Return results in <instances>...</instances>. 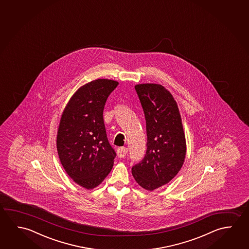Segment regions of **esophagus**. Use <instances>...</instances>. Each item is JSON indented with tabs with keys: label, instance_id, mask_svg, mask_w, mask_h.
<instances>
[{
	"label": "esophagus",
	"instance_id": "obj_1",
	"mask_svg": "<svg viewBox=\"0 0 249 249\" xmlns=\"http://www.w3.org/2000/svg\"><path fill=\"white\" fill-rule=\"evenodd\" d=\"M127 154V148L126 147H119L117 149V155L120 158H124Z\"/></svg>",
	"mask_w": 249,
	"mask_h": 249
}]
</instances>
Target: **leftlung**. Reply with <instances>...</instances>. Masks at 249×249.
Segmentation results:
<instances>
[{
	"instance_id": "8db88e82",
	"label": "left lung",
	"mask_w": 249,
	"mask_h": 249,
	"mask_svg": "<svg viewBox=\"0 0 249 249\" xmlns=\"http://www.w3.org/2000/svg\"><path fill=\"white\" fill-rule=\"evenodd\" d=\"M135 88L146 119L147 147L132 175L142 188L153 191L171 181L182 167L186 138L177 102L166 88L155 83Z\"/></svg>"
}]
</instances>
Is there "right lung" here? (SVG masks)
Returning a JSON list of instances; mask_svg holds the SVG:
<instances>
[{
	"instance_id": "obj_1",
	"label": "right lung",
	"mask_w": 249,
	"mask_h": 249,
	"mask_svg": "<svg viewBox=\"0 0 249 249\" xmlns=\"http://www.w3.org/2000/svg\"><path fill=\"white\" fill-rule=\"evenodd\" d=\"M119 82L96 79L80 87L61 114L56 147L61 165L75 183L98 187L112 170L115 152L103 121L107 99Z\"/></svg>"
}]
</instances>
